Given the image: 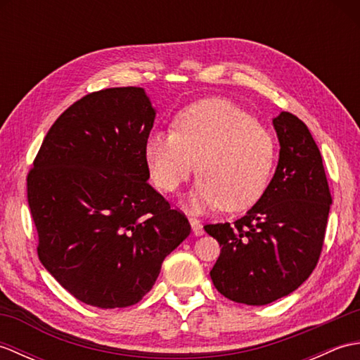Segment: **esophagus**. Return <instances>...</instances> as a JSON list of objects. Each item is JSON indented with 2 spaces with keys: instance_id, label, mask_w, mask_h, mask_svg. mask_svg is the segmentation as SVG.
Wrapping results in <instances>:
<instances>
[{
  "instance_id": "obj_1",
  "label": "esophagus",
  "mask_w": 360,
  "mask_h": 360,
  "mask_svg": "<svg viewBox=\"0 0 360 360\" xmlns=\"http://www.w3.org/2000/svg\"><path fill=\"white\" fill-rule=\"evenodd\" d=\"M190 224H192V231H193V233H195L196 236H201V235L204 233V227H202L200 219L190 218Z\"/></svg>"
}]
</instances>
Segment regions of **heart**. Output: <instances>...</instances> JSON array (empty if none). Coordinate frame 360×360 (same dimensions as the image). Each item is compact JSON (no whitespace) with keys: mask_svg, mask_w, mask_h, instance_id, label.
I'll return each instance as SVG.
<instances>
[{"mask_svg":"<svg viewBox=\"0 0 360 360\" xmlns=\"http://www.w3.org/2000/svg\"><path fill=\"white\" fill-rule=\"evenodd\" d=\"M174 131H156L145 142L151 181L165 193L178 190L196 169L200 181L190 207L221 205L238 212L254 205L269 184L275 143L269 131L240 106L207 98L182 110Z\"/></svg>","mask_w":360,"mask_h":360,"instance_id":"heart-1","label":"heart"}]
</instances>
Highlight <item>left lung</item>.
<instances>
[{
    "label": "left lung",
    "mask_w": 360,
    "mask_h": 360,
    "mask_svg": "<svg viewBox=\"0 0 360 360\" xmlns=\"http://www.w3.org/2000/svg\"><path fill=\"white\" fill-rule=\"evenodd\" d=\"M280 159L254 207L233 223L205 224L219 257L213 285L229 300L252 307L292 292L316 269L333 196L322 155L308 127L283 111L274 119Z\"/></svg>",
    "instance_id": "1"
}]
</instances>
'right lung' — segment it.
<instances>
[{
  "mask_svg": "<svg viewBox=\"0 0 360 360\" xmlns=\"http://www.w3.org/2000/svg\"><path fill=\"white\" fill-rule=\"evenodd\" d=\"M155 114L142 88L82 97L53 122L27 173L38 258L91 307L142 300L190 233L184 213L147 182Z\"/></svg>",
  "mask_w": 360,
  "mask_h": 360,
  "instance_id": "right-lung-1",
  "label": "right lung"
}]
</instances>
